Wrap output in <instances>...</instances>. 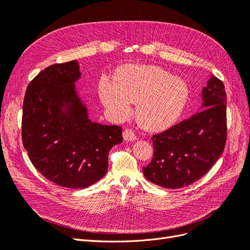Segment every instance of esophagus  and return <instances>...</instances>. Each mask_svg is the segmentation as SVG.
I'll return each instance as SVG.
<instances>
[{
    "label": "esophagus",
    "instance_id": "1",
    "mask_svg": "<svg viewBox=\"0 0 250 250\" xmlns=\"http://www.w3.org/2000/svg\"><path fill=\"white\" fill-rule=\"evenodd\" d=\"M123 136L124 139L126 141H133L136 139V135H135V133L131 129H125L123 133Z\"/></svg>",
    "mask_w": 250,
    "mask_h": 250
}]
</instances>
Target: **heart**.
<instances>
[{
  "label": "heart",
  "instance_id": "obj_1",
  "mask_svg": "<svg viewBox=\"0 0 250 250\" xmlns=\"http://www.w3.org/2000/svg\"><path fill=\"white\" fill-rule=\"evenodd\" d=\"M99 95L110 115L125 117L131 103L136 104L135 115L147 130H161L179 117L188 97V85L156 66H127L121 69L116 83L104 81Z\"/></svg>",
  "mask_w": 250,
  "mask_h": 250
}]
</instances>
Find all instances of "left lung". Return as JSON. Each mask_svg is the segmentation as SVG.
<instances>
[{"mask_svg": "<svg viewBox=\"0 0 250 250\" xmlns=\"http://www.w3.org/2000/svg\"><path fill=\"white\" fill-rule=\"evenodd\" d=\"M204 110L152 137L153 158L142 167L148 181L180 188L202 178L222 155L227 136L226 92L212 75L202 91Z\"/></svg>", "mask_w": 250, "mask_h": 250, "instance_id": "left-lung-1", "label": "left lung"}]
</instances>
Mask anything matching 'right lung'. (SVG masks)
Listing matches in <instances>:
<instances>
[{"label": "right lung", "instance_id": "add662e5", "mask_svg": "<svg viewBox=\"0 0 250 250\" xmlns=\"http://www.w3.org/2000/svg\"><path fill=\"white\" fill-rule=\"evenodd\" d=\"M80 76L76 61L49 66L28 84L23 104L22 140L28 157L46 179L68 188H85L101 180L110 149L123 142L121 126L88 118L74 88Z\"/></svg>", "mask_w": 250, "mask_h": 250}]
</instances>
